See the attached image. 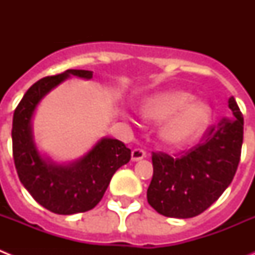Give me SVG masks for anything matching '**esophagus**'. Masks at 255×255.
<instances>
[{
  "mask_svg": "<svg viewBox=\"0 0 255 255\" xmlns=\"http://www.w3.org/2000/svg\"><path fill=\"white\" fill-rule=\"evenodd\" d=\"M144 157H145V152H144L143 149H139V148H136V149H134L131 152V161H134V162L140 161V159H143Z\"/></svg>",
  "mask_w": 255,
  "mask_h": 255,
  "instance_id": "esophagus-1",
  "label": "esophagus"
}]
</instances>
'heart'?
Masks as SVG:
<instances>
[{"label":"heart","instance_id":"1","mask_svg":"<svg viewBox=\"0 0 255 255\" xmlns=\"http://www.w3.org/2000/svg\"><path fill=\"white\" fill-rule=\"evenodd\" d=\"M185 91H170L149 97L140 107L148 121H163L161 139L170 147H179L203 134L212 121L211 106Z\"/></svg>","mask_w":255,"mask_h":255}]
</instances>
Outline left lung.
<instances>
[{"label":"left lung","instance_id":"1","mask_svg":"<svg viewBox=\"0 0 255 255\" xmlns=\"http://www.w3.org/2000/svg\"><path fill=\"white\" fill-rule=\"evenodd\" d=\"M233 119H222L207 130L204 140L179 158L153 153V177L148 203L159 215L191 218L215 203L233 181L240 162L244 119L234 97Z\"/></svg>","mask_w":255,"mask_h":255}]
</instances>
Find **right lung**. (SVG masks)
Segmentation results:
<instances>
[{
	"mask_svg": "<svg viewBox=\"0 0 255 255\" xmlns=\"http://www.w3.org/2000/svg\"><path fill=\"white\" fill-rule=\"evenodd\" d=\"M70 76L85 80L93 71L66 70L46 76L28 89L12 119V154L17 175L35 202L57 215H74L94 208L102 199L114 173L130 161L131 152L123 141L101 138L83 157L57 163L38 149L33 117L40 101Z\"/></svg>",
	"mask_w": 255,
	"mask_h": 255,
	"instance_id": "add662e5",
	"label": "right lung"
}]
</instances>
